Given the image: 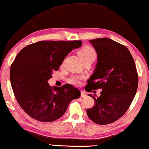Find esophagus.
<instances>
[{"label": "esophagus", "mask_w": 149, "mask_h": 149, "mask_svg": "<svg viewBox=\"0 0 149 149\" xmlns=\"http://www.w3.org/2000/svg\"><path fill=\"white\" fill-rule=\"evenodd\" d=\"M86 96V94H85V92H83V91H81V97H85Z\"/></svg>", "instance_id": "obj_1"}]
</instances>
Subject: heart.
Returning <instances> with one entry per match:
<instances>
[{"mask_svg":"<svg viewBox=\"0 0 149 149\" xmlns=\"http://www.w3.org/2000/svg\"><path fill=\"white\" fill-rule=\"evenodd\" d=\"M78 55L82 61H85L87 60L94 61L96 57V51L92 48V47L86 45L82 47L78 52ZM81 77L74 76L72 77L70 79L71 84H74L75 86H78L80 84V81Z\"/></svg>","mask_w":149,"mask_h":149,"instance_id":"heart-1","label":"heart"}]
</instances>
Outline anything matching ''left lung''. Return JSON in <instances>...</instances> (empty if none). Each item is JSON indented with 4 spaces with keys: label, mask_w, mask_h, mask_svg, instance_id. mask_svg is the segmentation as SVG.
<instances>
[{
    "label": "left lung",
    "mask_w": 149,
    "mask_h": 149,
    "mask_svg": "<svg viewBox=\"0 0 149 149\" xmlns=\"http://www.w3.org/2000/svg\"><path fill=\"white\" fill-rule=\"evenodd\" d=\"M97 55V63L85 90L102 89L95 104L86 112L97 124L114 123L124 114L134 99L139 77L132 55L127 47L108 38L90 40Z\"/></svg>",
    "instance_id": "left-lung-1"
}]
</instances>
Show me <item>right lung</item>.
<instances>
[{
  "instance_id": "right-lung-1",
  "label": "right lung",
  "mask_w": 149,
  "mask_h": 149,
  "mask_svg": "<svg viewBox=\"0 0 149 149\" xmlns=\"http://www.w3.org/2000/svg\"><path fill=\"white\" fill-rule=\"evenodd\" d=\"M81 44V41H42L18 53L10 66V84L17 101L29 116L45 123L55 121L80 96V91L70 84L51 87L47 81L68 53Z\"/></svg>"
}]
</instances>
